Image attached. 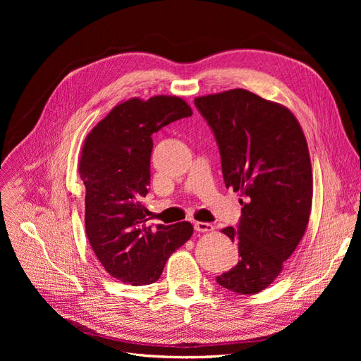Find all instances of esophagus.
Instances as JSON below:
<instances>
[{
	"instance_id": "esophagus-1",
	"label": "esophagus",
	"mask_w": 361,
	"mask_h": 361,
	"mask_svg": "<svg viewBox=\"0 0 361 361\" xmlns=\"http://www.w3.org/2000/svg\"><path fill=\"white\" fill-rule=\"evenodd\" d=\"M194 228L195 232H200V233H207V232H212L214 231V226L211 223H202V221H197L194 224Z\"/></svg>"
}]
</instances>
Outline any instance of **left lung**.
<instances>
[{
  "instance_id": "1",
  "label": "left lung",
  "mask_w": 361,
  "mask_h": 361,
  "mask_svg": "<svg viewBox=\"0 0 361 361\" xmlns=\"http://www.w3.org/2000/svg\"><path fill=\"white\" fill-rule=\"evenodd\" d=\"M194 104L214 130L226 188L243 197L238 228L221 231L238 244L239 260L216 283L253 295L279 277L309 224L307 141L289 108L244 89L195 97Z\"/></svg>"
}]
</instances>
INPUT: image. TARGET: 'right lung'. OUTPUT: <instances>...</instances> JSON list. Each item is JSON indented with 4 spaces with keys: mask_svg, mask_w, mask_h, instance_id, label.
Instances as JSON below:
<instances>
[{
    "mask_svg": "<svg viewBox=\"0 0 361 361\" xmlns=\"http://www.w3.org/2000/svg\"><path fill=\"white\" fill-rule=\"evenodd\" d=\"M191 106L178 96L133 97L116 105L85 137L80 174L85 185V233L108 274L133 286L157 281L169 257L188 241V221L147 227L152 134Z\"/></svg>",
    "mask_w": 361,
    "mask_h": 361,
    "instance_id": "1",
    "label": "right lung"
}]
</instances>
